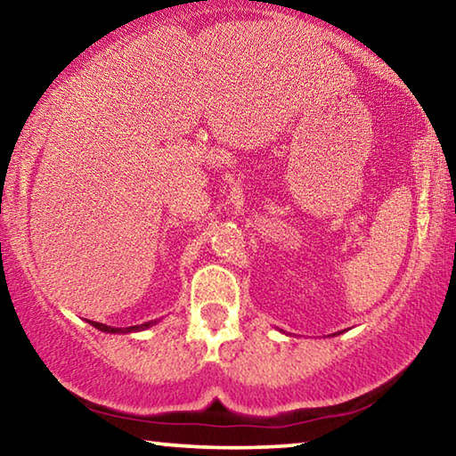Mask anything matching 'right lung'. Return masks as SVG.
<instances>
[{
    "label": "right lung",
    "mask_w": 456,
    "mask_h": 456,
    "mask_svg": "<svg viewBox=\"0 0 456 456\" xmlns=\"http://www.w3.org/2000/svg\"><path fill=\"white\" fill-rule=\"evenodd\" d=\"M152 323H157V322H146V323H141V326H130V328H112V326H106V323H100V322H90V326H94L100 331H106V334H130V331H141V330L151 328Z\"/></svg>",
    "instance_id": "obj_1"
}]
</instances>
